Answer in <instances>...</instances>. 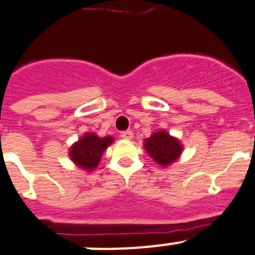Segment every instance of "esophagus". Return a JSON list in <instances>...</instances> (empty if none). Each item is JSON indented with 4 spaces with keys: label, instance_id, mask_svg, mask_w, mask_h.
I'll return each instance as SVG.
<instances>
[{
    "label": "esophagus",
    "instance_id": "1",
    "mask_svg": "<svg viewBox=\"0 0 255 255\" xmlns=\"http://www.w3.org/2000/svg\"><path fill=\"white\" fill-rule=\"evenodd\" d=\"M121 137L125 140H130L133 137V132L132 130H123V132H121Z\"/></svg>",
    "mask_w": 255,
    "mask_h": 255
}]
</instances>
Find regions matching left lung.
<instances>
[{"instance_id": "1", "label": "left lung", "mask_w": 255, "mask_h": 255, "mask_svg": "<svg viewBox=\"0 0 255 255\" xmlns=\"http://www.w3.org/2000/svg\"><path fill=\"white\" fill-rule=\"evenodd\" d=\"M145 149L158 164L168 165L177 160L182 146L177 138L169 136L165 130H159L145 140Z\"/></svg>"}]
</instances>
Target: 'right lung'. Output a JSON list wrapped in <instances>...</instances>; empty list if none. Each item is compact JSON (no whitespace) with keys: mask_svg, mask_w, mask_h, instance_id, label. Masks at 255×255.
<instances>
[{"mask_svg":"<svg viewBox=\"0 0 255 255\" xmlns=\"http://www.w3.org/2000/svg\"><path fill=\"white\" fill-rule=\"evenodd\" d=\"M113 142L110 136L97 137L95 133H87L79 138L70 149V158L75 164L83 169L92 170L97 167L104 150Z\"/></svg>","mask_w":255,"mask_h":255,"instance_id":"1","label":"right lung"}]
</instances>
